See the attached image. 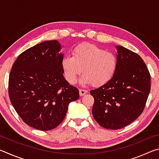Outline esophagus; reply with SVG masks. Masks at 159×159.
I'll return each instance as SVG.
<instances>
[{
    "label": "esophagus",
    "mask_w": 159,
    "mask_h": 159,
    "mask_svg": "<svg viewBox=\"0 0 159 159\" xmlns=\"http://www.w3.org/2000/svg\"><path fill=\"white\" fill-rule=\"evenodd\" d=\"M88 93V90H83V89H80L79 90V94H80V96H83L85 95L86 93Z\"/></svg>",
    "instance_id": "obj_1"
}]
</instances>
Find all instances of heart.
I'll list each match as a JSON object with an SVG mask.
<instances>
[{
	"instance_id": "heart-1",
	"label": "heart",
	"mask_w": 159,
	"mask_h": 159,
	"mask_svg": "<svg viewBox=\"0 0 159 159\" xmlns=\"http://www.w3.org/2000/svg\"><path fill=\"white\" fill-rule=\"evenodd\" d=\"M118 65L117 57L113 52L90 43L80 44L72 51V57L65 56L61 68L67 81L74 84L78 77L84 74L80 82L100 87L112 79Z\"/></svg>"
}]
</instances>
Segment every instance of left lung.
Here are the masks:
<instances>
[{
	"label": "left lung",
	"instance_id": "obj_1",
	"mask_svg": "<svg viewBox=\"0 0 159 159\" xmlns=\"http://www.w3.org/2000/svg\"><path fill=\"white\" fill-rule=\"evenodd\" d=\"M117 69L107 84L90 90L92 112L102 127L118 130L136 120L143 111L151 90L150 74L139 55L116 45Z\"/></svg>",
	"mask_w": 159,
	"mask_h": 159
}]
</instances>
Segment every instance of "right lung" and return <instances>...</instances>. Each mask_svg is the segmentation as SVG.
I'll list each match as a JSON object with an SVG mask.
<instances>
[{"mask_svg": "<svg viewBox=\"0 0 159 159\" xmlns=\"http://www.w3.org/2000/svg\"><path fill=\"white\" fill-rule=\"evenodd\" d=\"M60 43L45 41L18 56L9 76L10 102L26 124L40 130L57 127L79 90L63 76Z\"/></svg>", "mask_w": 159, "mask_h": 159, "instance_id": "1", "label": "right lung"}]
</instances>
